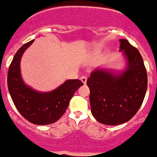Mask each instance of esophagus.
Here are the masks:
<instances>
[{
    "label": "esophagus",
    "mask_w": 157,
    "mask_h": 157,
    "mask_svg": "<svg viewBox=\"0 0 157 157\" xmlns=\"http://www.w3.org/2000/svg\"><path fill=\"white\" fill-rule=\"evenodd\" d=\"M81 81H82L83 82V84H86V82H87V76H81Z\"/></svg>",
    "instance_id": "obj_1"
}]
</instances>
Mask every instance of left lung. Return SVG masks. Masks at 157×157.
<instances>
[{"label":"left lung","instance_id":"8db88e82","mask_svg":"<svg viewBox=\"0 0 157 157\" xmlns=\"http://www.w3.org/2000/svg\"><path fill=\"white\" fill-rule=\"evenodd\" d=\"M120 51L127 59V67L115 76L96 70L87 80L94 117L102 124L114 126L128 122L142 105L147 88V75L137 48L126 39H119Z\"/></svg>","mask_w":157,"mask_h":157}]
</instances>
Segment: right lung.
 <instances>
[{
  "mask_svg": "<svg viewBox=\"0 0 157 157\" xmlns=\"http://www.w3.org/2000/svg\"><path fill=\"white\" fill-rule=\"evenodd\" d=\"M34 41L19 48L10 63L7 76L9 92L17 109L26 120L37 125L52 124L65 113L73 94L83 83L80 80H68L49 93H39L26 86L20 73V60Z\"/></svg>",
  "mask_w": 157,
  "mask_h": 157,
  "instance_id": "right-lung-1",
  "label": "right lung"
}]
</instances>
